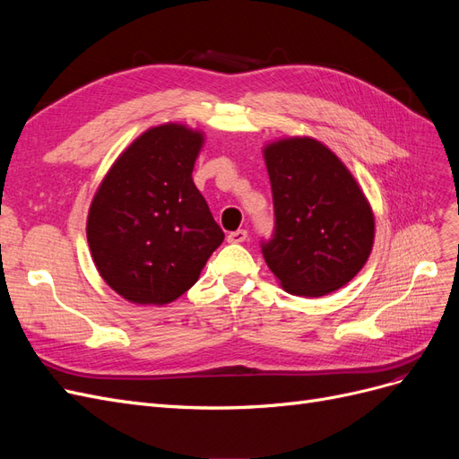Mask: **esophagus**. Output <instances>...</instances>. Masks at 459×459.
Listing matches in <instances>:
<instances>
[{"mask_svg":"<svg viewBox=\"0 0 459 459\" xmlns=\"http://www.w3.org/2000/svg\"><path fill=\"white\" fill-rule=\"evenodd\" d=\"M247 238H248L247 230H238V231L228 233V243H243Z\"/></svg>","mask_w":459,"mask_h":459,"instance_id":"esophagus-1","label":"esophagus"}]
</instances>
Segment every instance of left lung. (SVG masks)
<instances>
[{"instance_id": "left-lung-1", "label": "left lung", "mask_w": 459, "mask_h": 459, "mask_svg": "<svg viewBox=\"0 0 459 459\" xmlns=\"http://www.w3.org/2000/svg\"><path fill=\"white\" fill-rule=\"evenodd\" d=\"M273 199L272 238L262 256L283 289L324 297L362 270L373 245V212L337 155L310 137L264 149Z\"/></svg>"}]
</instances>
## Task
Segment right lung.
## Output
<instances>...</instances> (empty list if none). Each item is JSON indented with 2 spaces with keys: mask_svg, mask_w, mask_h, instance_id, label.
Here are the masks:
<instances>
[{
  "mask_svg": "<svg viewBox=\"0 0 459 459\" xmlns=\"http://www.w3.org/2000/svg\"><path fill=\"white\" fill-rule=\"evenodd\" d=\"M203 135L151 128L122 152L97 189L88 243L110 289L135 304H169L197 283L224 231L193 184Z\"/></svg>",
  "mask_w": 459,
  "mask_h": 459,
  "instance_id": "1",
  "label": "right lung"
}]
</instances>
